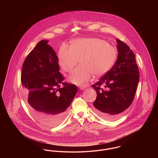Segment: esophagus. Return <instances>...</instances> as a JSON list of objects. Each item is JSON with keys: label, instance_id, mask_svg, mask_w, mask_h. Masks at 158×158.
<instances>
[{"label": "esophagus", "instance_id": "esophagus-1", "mask_svg": "<svg viewBox=\"0 0 158 158\" xmlns=\"http://www.w3.org/2000/svg\"><path fill=\"white\" fill-rule=\"evenodd\" d=\"M87 88V86H86V85H82V86H79V89H81V90H83V89H85V88Z\"/></svg>", "mask_w": 158, "mask_h": 158}]
</instances>
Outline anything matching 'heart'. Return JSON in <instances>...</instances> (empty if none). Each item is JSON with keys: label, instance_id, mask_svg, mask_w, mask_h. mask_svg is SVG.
<instances>
[{"label": "heart", "instance_id": "obj_1", "mask_svg": "<svg viewBox=\"0 0 158 158\" xmlns=\"http://www.w3.org/2000/svg\"><path fill=\"white\" fill-rule=\"evenodd\" d=\"M117 51L105 40L98 38H82L73 40L70 47L63 44L57 60L63 71L71 72L79 62L81 65L69 76V80L78 86L88 82L92 75L100 76L113 66Z\"/></svg>", "mask_w": 158, "mask_h": 158}]
</instances>
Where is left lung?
<instances>
[{"instance_id":"obj_1","label":"left lung","mask_w":158,"mask_h":158,"mask_svg":"<svg viewBox=\"0 0 158 158\" xmlns=\"http://www.w3.org/2000/svg\"><path fill=\"white\" fill-rule=\"evenodd\" d=\"M118 56L113 68L92 87L97 97L94 111L107 120L121 117L131 104L139 80L135 56L130 47L117 38ZM103 85L106 90L101 88Z\"/></svg>"}]
</instances>
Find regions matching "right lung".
Instances as JSON below:
<instances>
[{
    "label": "right lung",
    "instance_id": "right-lung-1",
    "mask_svg": "<svg viewBox=\"0 0 158 158\" xmlns=\"http://www.w3.org/2000/svg\"><path fill=\"white\" fill-rule=\"evenodd\" d=\"M48 43L40 41L28 55L23 65L21 82L32 115L43 124L55 127L64 119L77 88L63 82L57 56Z\"/></svg>",
    "mask_w": 158,
    "mask_h": 158
}]
</instances>
